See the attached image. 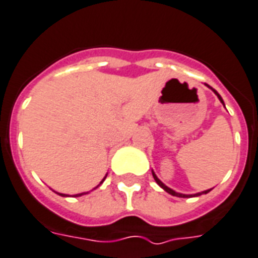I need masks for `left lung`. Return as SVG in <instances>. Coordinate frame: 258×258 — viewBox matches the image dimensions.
<instances>
[{
  "mask_svg": "<svg viewBox=\"0 0 258 258\" xmlns=\"http://www.w3.org/2000/svg\"><path fill=\"white\" fill-rule=\"evenodd\" d=\"M212 90H213V89H212ZM213 93L216 94L217 98H219V99H220V102H221V103L224 104L223 98H221V96L219 95V93H217V91H215V90H213ZM152 176H154L155 181H156V183H158L159 185H160V187H162L163 189L165 190V192H168V194H169V195H172V196H177V198H189V196H200V195H203V194H208L209 190H211V189H208V190H204V192H199V194H196V195H183V194H179V192H175V190H173V189H171V188L167 187V185H165V184H163L162 181H160V180L158 179V176H156V175H155L154 171H152Z\"/></svg>",
  "mask_w": 258,
  "mask_h": 258,
  "instance_id": "1",
  "label": "left lung"
}]
</instances>
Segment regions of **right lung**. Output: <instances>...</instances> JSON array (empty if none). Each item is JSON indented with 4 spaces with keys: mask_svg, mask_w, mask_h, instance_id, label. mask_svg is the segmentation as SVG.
<instances>
[{
    "mask_svg": "<svg viewBox=\"0 0 258 258\" xmlns=\"http://www.w3.org/2000/svg\"><path fill=\"white\" fill-rule=\"evenodd\" d=\"M104 179H106V177H104ZM104 179L102 180V181H100V184L103 183ZM56 194H58V192H56ZM58 195H60V196H66V195H63V194H58ZM82 195H85V194H78V195H75V198H78V196H82Z\"/></svg>",
    "mask_w": 258,
    "mask_h": 258,
    "instance_id": "right-lung-1",
    "label": "right lung"
}]
</instances>
